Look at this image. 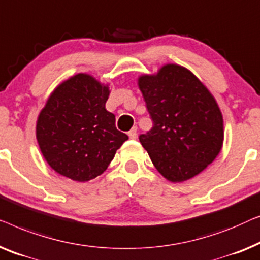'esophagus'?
<instances>
[{"label": "esophagus", "instance_id": "1", "mask_svg": "<svg viewBox=\"0 0 260 260\" xmlns=\"http://www.w3.org/2000/svg\"><path fill=\"white\" fill-rule=\"evenodd\" d=\"M128 137L131 139H137L138 137V132H137V127H133L129 132H128Z\"/></svg>", "mask_w": 260, "mask_h": 260}]
</instances>
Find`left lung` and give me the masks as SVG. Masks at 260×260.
Returning a JSON list of instances; mask_svg holds the SVG:
<instances>
[{"instance_id": "1", "label": "left lung", "mask_w": 260, "mask_h": 260, "mask_svg": "<svg viewBox=\"0 0 260 260\" xmlns=\"http://www.w3.org/2000/svg\"><path fill=\"white\" fill-rule=\"evenodd\" d=\"M139 87L153 121L139 135L156 170L170 181L191 179L220 152L222 116L212 94L188 69L166 64Z\"/></svg>"}]
</instances>
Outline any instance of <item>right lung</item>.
<instances>
[{
	"mask_svg": "<svg viewBox=\"0 0 260 260\" xmlns=\"http://www.w3.org/2000/svg\"><path fill=\"white\" fill-rule=\"evenodd\" d=\"M108 95L107 86L87 74L73 76L50 95L39 115L36 138L58 174L75 181L96 178L128 139L105 108Z\"/></svg>",
	"mask_w": 260,
	"mask_h": 260,
	"instance_id": "right-lung-1",
	"label": "right lung"
}]
</instances>
